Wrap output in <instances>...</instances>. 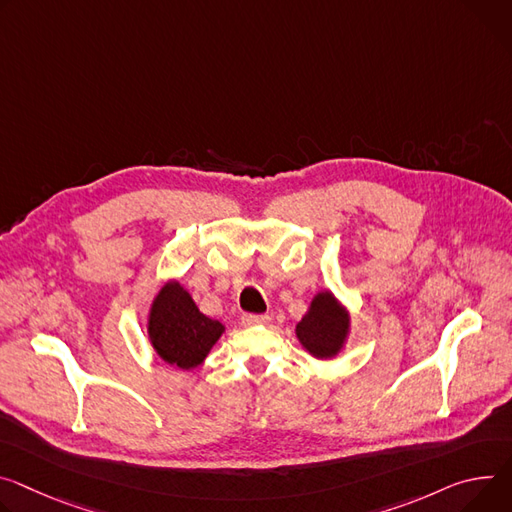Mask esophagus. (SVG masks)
Segmentation results:
<instances>
[{"mask_svg": "<svg viewBox=\"0 0 512 512\" xmlns=\"http://www.w3.org/2000/svg\"><path fill=\"white\" fill-rule=\"evenodd\" d=\"M241 322H243V327H261V324L269 322V316L267 314H243Z\"/></svg>", "mask_w": 512, "mask_h": 512, "instance_id": "1", "label": "esophagus"}]
</instances>
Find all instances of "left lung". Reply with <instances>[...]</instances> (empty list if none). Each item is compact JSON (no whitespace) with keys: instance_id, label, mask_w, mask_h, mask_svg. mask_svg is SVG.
Listing matches in <instances>:
<instances>
[{"instance_id":"obj_1","label":"left lung","mask_w":512,"mask_h":512,"mask_svg":"<svg viewBox=\"0 0 512 512\" xmlns=\"http://www.w3.org/2000/svg\"><path fill=\"white\" fill-rule=\"evenodd\" d=\"M351 335L349 308L331 292L320 290L302 320L296 324V337L304 351L318 361H329L343 353Z\"/></svg>"}]
</instances>
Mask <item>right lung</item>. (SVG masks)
<instances>
[{
	"label": "right lung",
	"mask_w": 512,
	"mask_h": 512,
	"mask_svg": "<svg viewBox=\"0 0 512 512\" xmlns=\"http://www.w3.org/2000/svg\"><path fill=\"white\" fill-rule=\"evenodd\" d=\"M226 327L200 312L190 290L167 280L147 314V337L155 355L177 369L190 371L204 363Z\"/></svg>",
	"instance_id": "add662e5"
}]
</instances>
